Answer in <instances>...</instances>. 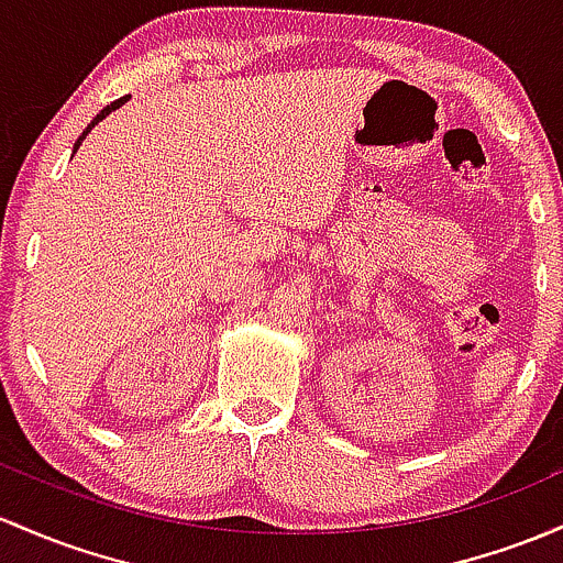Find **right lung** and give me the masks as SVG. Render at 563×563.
Here are the masks:
<instances>
[{
	"instance_id": "1",
	"label": "right lung",
	"mask_w": 563,
	"mask_h": 563,
	"mask_svg": "<svg viewBox=\"0 0 563 563\" xmlns=\"http://www.w3.org/2000/svg\"><path fill=\"white\" fill-rule=\"evenodd\" d=\"M125 101H128V96H125V98H117V101H114V103H109V107H103L101 111H98V114H96V120H92V122H90V125H88V128H85V133H82V135H79V139H77V144H74V152H77V150H79V144H82V141H85V135H88V133L92 131V128H96V125H98V122H101V120H103V117H107V114H109V111L120 109V107H122V103H125Z\"/></svg>"
}]
</instances>
